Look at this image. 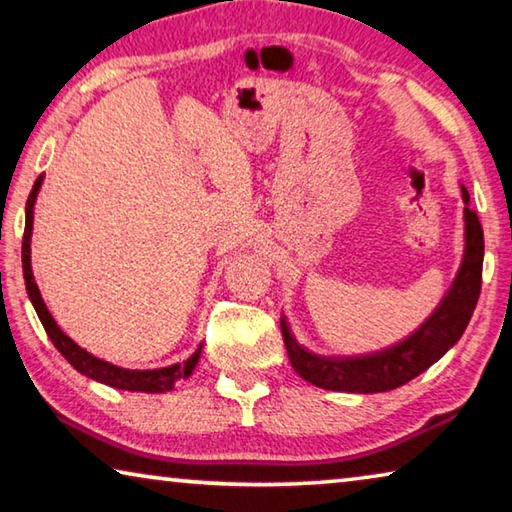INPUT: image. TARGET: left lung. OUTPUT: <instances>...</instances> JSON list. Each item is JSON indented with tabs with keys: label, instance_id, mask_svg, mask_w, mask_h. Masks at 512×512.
<instances>
[{
	"label": "left lung",
	"instance_id": "obj_1",
	"mask_svg": "<svg viewBox=\"0 0 512 512\" xmlns=\"http://www.w3.org/2000/svg\"><path fill=\"white\" fill-rule=\"evenodd\" d=\"M465 203V255L461 271L440 307L404 341L386 350L359 357H323L296 341L282 316V336L293 370L309 384L325 391L343 393H384L404 386L436 363L461 339L481 293L483 271V230L479 216L470 210V194L461 187Z\"/></svg>",
	"mask_w": 512,
	"mask_h": 512
}]
</instances>
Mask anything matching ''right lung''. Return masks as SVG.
Masks as SVG:
<instances>
[{
    "label": "right lung",
    "instance_id": "1",
    "mask_svg": "<svg viewBox=\"0 0 512 512\" xmlns=\"http://www.w3.org/2000/svg\"><path fill=\"white\" fill-rule=\"evenodd\" d=\"M42 185V176H38L36 183H33V189L29 194L27 201V223H24V237H22V271H24V284H27V293L36 307V314L40 318L42 327H45L47 336L51 343L56 345V350L63 354V357L69 361V366H74L81 375L97 379L101 384H108L112 388H121V391H142V393H162V391H171L173 384L178 379H187L192 375L198 357H201V348H198L192 357H189L185 363H173V366L167 368H158V370H126L119 366H112V363L92 357L90 352H85L81 345H76L69 336L56 325V320L51 318L49 309L45 302H42V296L38 291V284L33 282V273H31V228H33V205H36V196L40 192Z\"/></svg>",
    "mask_w": 512,
    "mask_h": 512
}]
</instances>
